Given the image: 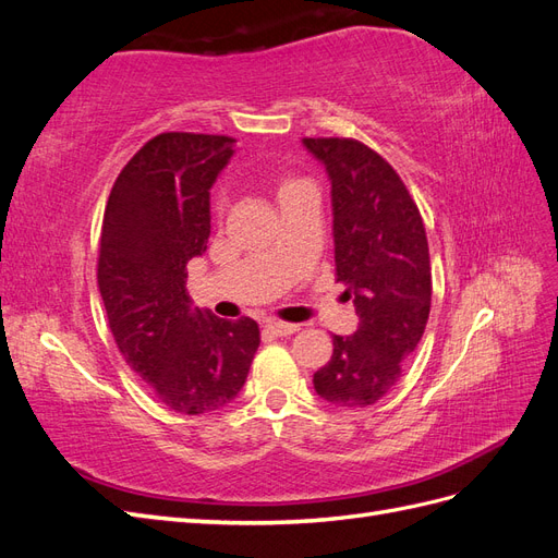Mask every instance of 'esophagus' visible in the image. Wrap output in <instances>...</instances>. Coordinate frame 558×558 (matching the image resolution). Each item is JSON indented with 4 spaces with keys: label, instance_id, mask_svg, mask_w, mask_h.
I'll return each mask as SVG.
<instances>
[{
    "label": "esophagus",
    "instance_id": "obj_1",
    "mask_svg": "<svg viewBox=\"0 0 558 558\" xmlns=\"http://www.w3.org/2000/svg\"><path fill=\"white\" fill-rule=\"evenodd\" d=\"M298 328H300V326H295V324H283V320H277V318H267V320H265V330L277 335V337L293 335Z\"/></svg>",
    "mask_w": 558,
    "mask_h": 558
}]
</instances>
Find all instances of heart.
Segmentation results:
<instances>
[{
    "label": "heart",
    "instance_id": "heart-1",
    "mask_svg": "<svg viewBox=\"0 0 558 558\" xmlns=\"http://www.w3.org/2000/svg\"><path fill=\"white\" fill-rule=\"evenodd\" d=\"M295 183H300V181H281V185H279V191H277V195H281V193H286L291 189V185H295Z\"/></svg>",
    "mask_w": 558,
    "mask_h": 558
}]
</instances>
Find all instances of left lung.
Instances as JSON below:
<instances>
[{"mask_svg": "<svg viewBox=\"0 0 558 558\" xmlns=\"http://www.w3.org/2000/svg\"><path fill=\"white\" fill-rule=\"evenodd\" d=\"M302 144L330 179L335 272L359 314L356 332L332 335L314 388L340 408H367L398 384L428 324L426 228L402 179L373 148L340 137Z\"/></svg>", "mask_w": 558, "mask_h": 558, "instance_id": "8db88e82", "label": "left lung"}]
</instances>
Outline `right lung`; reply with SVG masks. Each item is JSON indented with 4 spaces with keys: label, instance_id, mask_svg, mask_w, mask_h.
Here are the masks:
<instances>
[{
    "label": "right lung",
    "instance_id": "obj_1",
    "mask_svg": "<svg viewBox=\"0 0 558 558\" xmlns=\"http://www.w3.org/2000/svg\"><path fill=\"white\" fill-rule=\"evenodd\" d=\"M234 154L223 134L162 132L118 174L102 221L97 286L118 351L160 402L205 414L238 398L260 344L253 318L193 307L191 258L207 251L209 191Z\"/></svg>",
    "mask_w": 558,
    "mask_h": 558
}]
</instances>
